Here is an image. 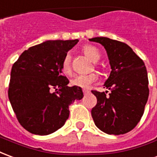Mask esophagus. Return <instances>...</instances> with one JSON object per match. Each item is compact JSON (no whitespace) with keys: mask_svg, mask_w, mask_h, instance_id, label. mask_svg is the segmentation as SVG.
Wrapping results in <instances>:
<instances>
[{"mask_svg":"<svg viewBox=\"0 0 157 157\" xmlns=\"http://www.w3.org/2000/svg\"><path fill=\"white\" fill-rule=\"evenodd\" d=\"M83 92H84V94H88L90 93V91L89 90H83Z\"/></svg>","mask_w":157,"mask_h":157,"instance_id":"obj_1","label":"esophagus"}]
</instances>
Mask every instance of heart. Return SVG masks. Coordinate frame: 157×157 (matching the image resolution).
Segmentation results:
<instances>
[{
  "instance_id": "heart-1",
  "label": "heart",
  "mask_w": 157,
  "mask_h": 157,
  "mask_svg": "<svg viewBox=\"0 0 157 157\" xmlns=\"http://www.w3.org/2000/svg\"><path fill=\"white\" fill-rule=\"evenodd\" d=\"M84 52L87 57L90 59L92 62H97L101 54L97 49L92 46V45H85L84 47ZM62 70L65 74H70L72 73V67H71V56L69 53H67L63 57L62 62ZM98 80V75L95 73H88V74H80L77 75L71 80V84L73 86L83 88V89H88L93 84H94Z\"/></svg>"
}]
</instances>
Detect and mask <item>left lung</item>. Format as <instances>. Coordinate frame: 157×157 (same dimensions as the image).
Listing matches in <instances>:
<instances>
[{"label":"left lung","mask_w":157,"mask_h":157,"mask_svg":"<svg viewBox=\"0 0 157 157\" xmlns=\"http://www.w3.org/2000/svg\"><path fill=\"white\" fill-rule=\"evenodd\" d=\"M90 40L105 47L112 68L104 84L111 90L109 96L108 91H91L97 98L91 116L96 127L105 134H126L134 128L144 114L149 96L146 67L143 60L123 42L106 37Z\"/></svg>","instance_id":"left-lung-1"}]
</instances>
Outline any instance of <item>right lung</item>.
I'll list each match as a JSON object with an SVG mask.
<instances>
[{
    "instance_id": "obj_1",
    "label": "right lung",
    "mask_w": 157,
    "mask_h": 157,
    "mask_svg": "<svg viewBox=\"0 0 157 157\" xmlns=\"http://www.w3.org/2000/svg\"><path fill=\"white\" fill-rule=\"evenodd\" d=\"M78 42L47 40L24 51L11 71L8 98L17 119L29 133L52 134L64 125L69 105L84 97L82 89L68 87L62 62Z\"/></svg>"
}]
</instances>
